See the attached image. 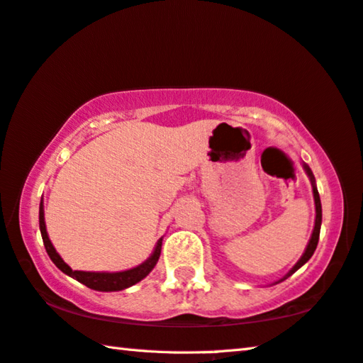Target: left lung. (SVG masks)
Masks as SVG:
<instances>
[{
    "mask_svg": "<svg viewBox=\"0 0 363 363\" xmlns=\"http://www.w3.org/2000/svg\"><path fill=\"white\" fill-rule=\"evenodd\" d=\"M305 169H306V173H308V176H309V179H311V182H313V194H314V203H315V225H314V230H313V235H311V240H309V242H308V247H306V250H305V254L301 255V259L298 260V263H296V265L291 269V273H289L287 276H291V274H294L296 269H298L301 265H305V263L311 259V255L314 254V250H315V247H318V241H319V233H320V223H322V206H320V199H319V192H318V189H315V184H314V176H313V173H311V169H309L306 164H305ZM286 276V278H287ZM284 278V279H286Z\"/></svg>",
    "mask_w": 363,
    "mask_h": 363,
    "instance_id": "1",
    "label": "left lung"
}]
</instances>
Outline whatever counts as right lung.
Instances as JSON below:
<instances>
[{"mask_svg": "<svg viewBox=\"0 0 363 363\" xmlns=\"http://www.w3.org/2000/svg\"><path fill=\"white\" fill-rule=\"evenodd\" d=\"M39 228H41V235H43V241L45 250L50 257V260L55 263V265L62 269L63 273H67L71 278L77 279L79 282H82L84 286H87L94 291H101V292H114V291H122V289H127L130 286L136 284L141 279L146 278V276L152 272V268L155 267V263L159 262L160 257V250H162V238L159 240L155 246L154 254L149 257V259L143 263V265L127 269V272H121V273H90V272H76V269H71L67 263L62 260V257L57 254L55 247L52 246V242L48 236V232H45V222H44V209H43V201L39 204Z\"/></svg>", "mask_w": 363, "mask_h": 363, "instance_id": "1", "label": "right lung"}]
</instances>
